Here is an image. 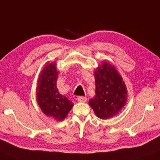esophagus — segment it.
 Here are the masks:
<instances>
[{
  "instance_id": "obj_1",
  "label": "esophagus",
  "mask_w": 160,
  "mask_h": 160,
  "mask_svg": "<svg viewBox=\"0 0 160 160\" xmlns=\"http://www.w3.org/2000/svg\"><path fill=\"white\" fill-rule=\"evenodd\" d=\"M77 100L79 102H85L87 101V98L86 97H84V96H78L77 98Z\"/></svg>"
}]
</instances>
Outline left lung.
<instances>
[{
    "mask_svg": "<svg viewBox=\"0 0 160 160\" xmlns=\"http://www.w3.org/2000/svg\"><path fill=\"white\" fill-rule=\"evenodd\" d=\"M96 96L89 100L96 115L106 120L118 114L127 101V88L114 66L104 62L94 73Z\"/></svg>",
    "mask_w": 160,
    "mask_h": 160,
    "instance_id": "obj_1",
    "label": "left lung"
}]
</instances>
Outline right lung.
<instances>
[{"instance_id": "1", "label": "right lung", "mask_w": 160, "mask_h": 160, "mask_svg": "<svg viewBox=\"0 0 160 160\" xmlns=\"http://www.w3.org/2000/svg\"><path fill=\"white\" fill-rule=\"evenodd\" d=\"M58 72L55 63L44 67L37 87V101L42 112L57 120H63L68 114L73 103L58 93L57 88Z\"/></svg>"}]
</instances>
